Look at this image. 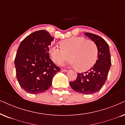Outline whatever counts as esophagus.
Wrapping results in <instances>:
<instances>
[{
  "label": "esophagus",
  "mask_w": 125,
  "mask_h": 125,
  "mask_svg": "<svg viewBox=\"0 0 125 125\" xmlns=\"http://www.w3.org/2000/svg\"><path fill=\"white\" fill-rule=\"evenodd\" d=\"M61 72H67V70H66V69H61Z\"/></svg>",
  "instance_id": "1"
}]
</instances>
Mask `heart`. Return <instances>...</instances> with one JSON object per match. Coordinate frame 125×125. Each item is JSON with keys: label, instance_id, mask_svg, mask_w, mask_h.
<instances>
[{"label": "heart", "instance_id": "obj_1", "mask_svg": "<svg viewBox=\"0 0 125 125\" xmlns=\"http://www.w3.org/2000/svg\"><path fill=\"white\" fill-rule=\"evenodd\" d=\"M50 54L55 63L61 65L70 59L71 64L80 71L89 70L97 59L98 48L95 42L83 37H73L63 40L61 46H52Z\"/></svg>", "mask_w": 125, "mask_h": 125}]
</instances>
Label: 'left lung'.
<instances>
[{
	"label": "left lung",
	"mask_w": 125,
	"mask_h": 125,
	"mask_svg": "<svg viewBox=\"0 0 125 125\" xmlns=\"http://www.w3.org/2000/svg\"><path fill=\"white\" fill-rule=\"evenodd\" d=\"M84 34L97 45L98 59L89 70L78 73L76 80L70 82V85L77 92L91 94L100 91L106 81L111 64V55L108 44L102 37L91 33H85Z\"/></svg>",
	"instance_id": "8db88e82"
}]
</instances>
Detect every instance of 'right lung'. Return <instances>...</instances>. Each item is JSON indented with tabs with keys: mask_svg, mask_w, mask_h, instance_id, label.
Returning <instances> with one entry per match:
<instances>
[{
	"mask_svg": "<svg viewBox=\"0 0 125 125\" xmlns=\"http://www.w3.org/2000/svg\"><path fill=\"white\" fill-rule=\"evenodd\" d=\"M53 40L48 31L42 30L30 34L19 45L14 60L16 76L21 87L29 94L46 91L54 75L61 72L49 56Z\"/></svg>",
	"mask_w": 125,
	"mask_h": 125,
	"instance_id": "1",
	"label": "right lung"
}]
</instances>
